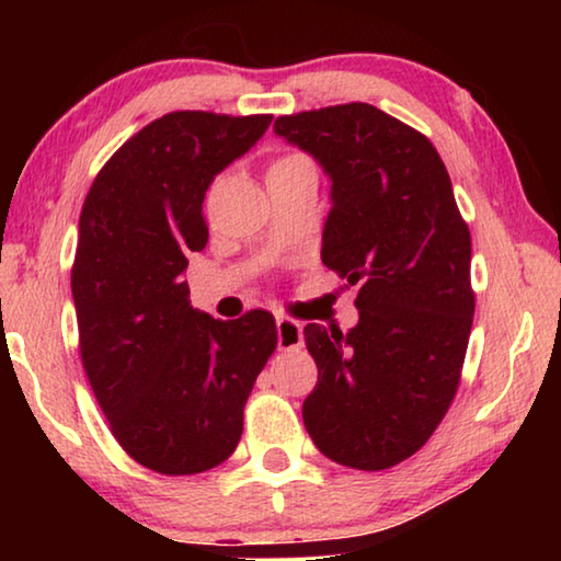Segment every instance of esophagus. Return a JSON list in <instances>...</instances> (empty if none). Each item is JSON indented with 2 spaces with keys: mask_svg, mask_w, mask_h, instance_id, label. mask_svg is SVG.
Segmentation results:
<instances>
[{
  "mask_svg": "<svg viewBox=\"0 0 561 561\" xmlns=\"http://www.w3.org/2000/svg\"><path fill=\"white\" fill-rule=\"evenodd\" d=\"M278 347L280 350H298L304 344V327L301 321L290 317H278Z\"/></svg>",
  "mask_w": 561,
  "mask_h": 561,
  "instance_id": "obj_1",
  "label": "esophagus"
}]
</instances>
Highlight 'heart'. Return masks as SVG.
<instances>
[{
  "instance_id": "1",
  "label": "heart",
  "mask_w": 561,
  "mask_h": 561,
  "mask_svg": "<svg viewBox=\"0 0 561 561\" xmlns=\"http://www.w3.org/2000/svg\"><path fill=\"white\" fill-rule=\"evenodd\" d=\"M301 160H306V158H301V156H278L271 165H267V171H280V168L296 165V163H301Z\"/></svg>"
}]
</instances>
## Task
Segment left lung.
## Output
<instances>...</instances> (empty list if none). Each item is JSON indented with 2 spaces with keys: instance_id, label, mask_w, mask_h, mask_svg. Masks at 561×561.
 <instances>
[{
  "instance_id": "left-lung-1",
  "label": "left lung",
  "mask_w": 561,
  "mask_h": 561,
  "mask_svg": "<svg viewBox=\"0 0 561 561\" xmlns=\"http://www.w3.org/2000/svg\"><path fill=\"white\" fill-rule=\"evenodd\" d=\"M273 129L332 179L321 263L359 283L355 329H304L319 367L306 432L336 465L388 470L424 447L462 380L470 227L432 140L378 106L283 114Z\"/></svg>"
}]
</instances>
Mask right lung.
I'll return each mask as SVG.
<instances>
[{"label":"right lung","instance_id":"right-lung-1","mask_svg":"<svg viewBox=\"0 0 561 561\" xmlns=\"http://www.w3.org/2000/svg\"><path fill=\"white\" fill-rule=\"evenodd\" d=\"M273 114L171 112L129 137L91 183L71 290L83 373L119 447L152 472L198 474L240 444L244 403L278 347L273 313H198L183 273L206 248L214 175Z\"/></svg>","mask_w":561,"mask_h":561}]
</instances>
